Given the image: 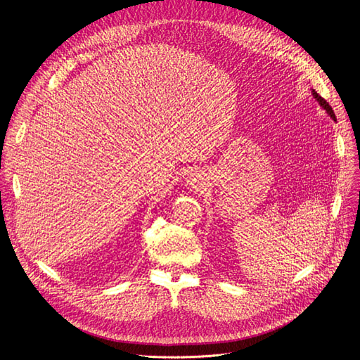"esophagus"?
I'll return each mask as SVG.
<instances>
[{"instance_id":"esophagus-1","label":"esophagus","mask_w":360,"mask_h":360,"mask_svg":"<svg viewBox=\"0 0 360 360\" xmlns=\"http://www.w3.org/2000/svg\"><path fill=\"white\" fill-rule=\"evenodd\" d=\"M188 184H190L193 188H198V186H200L198 179H197V178H194V176H190V179H188Z\"/></svg>"}]
</instances>
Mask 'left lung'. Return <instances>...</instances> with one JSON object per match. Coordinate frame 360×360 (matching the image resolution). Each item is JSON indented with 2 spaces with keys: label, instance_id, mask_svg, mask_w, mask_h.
Here are the masks:
<instances>
[{
  "label": "left lung",
  "instance_id": "obj_1",
  "mask_svg": "<svg viewBox=\"0 0 360 360\" xmlns=\"http://www.w3.org/2000/svg\"><path fill=\"white\" fill-rule=\"evenodd\" d=\"M312 96H314V98H315V101H316V102L319 103V106H321V108H323V109H324V110H326V112L328 113V115H330V118H331V120H334V121H337V118H335V113H334L333 108H331V106L328 105V102H327L326 99H323V98H321V96H319V94H318V93H316V91H315L314 89H312Z\"/></svg>",
  "mask_w": 360,
  "mask_h": 360
}]
</instances>
